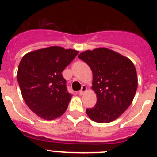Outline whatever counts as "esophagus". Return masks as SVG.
<instances>
[{
    "label": "esophagus",
    "instance_id": "34e87169",
    "mask_svg": "<svg viewBox=\"0 0 157 157\" xmlns=\"http://www.w3.org/2000/svg\"><path fill=\"white\" fill-rule=\"evenodd\" d=\"M87 91V87L85 85H83L82 86V89H81V90L79 91V94L80 95H83V94H85L86 92Z\"/></svg>",
    "mask_w": 157,
    "mask_h": 157
}]
</instances>
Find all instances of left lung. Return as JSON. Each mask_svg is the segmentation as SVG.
Returning a JSON list of instances; mask_svg holds the SVG:
<instances>
[{
    "instance_id": "left-lung-1",
    "label": "left lung",
    "mask_w": 157,
    "mask_h": 157,
    "mask_svg": "<svg viewBox=\"0 0 157 157\" xmlns=\"http://www.w3.org/2000/svg\"><path fill=\"white\" fill-rule=\"evenodd\" d=\"M78 58L90 67L91 89L97 103L86 113L93 121H114L132 103L138 88L135 67L129 58L108 48H97L81 52Z\"/></svg>"
}]
</instances>
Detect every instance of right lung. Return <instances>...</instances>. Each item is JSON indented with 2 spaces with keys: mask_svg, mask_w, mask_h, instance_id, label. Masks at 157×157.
Wrapping results in <instances>:
<instances>
[{
  "mask_svg": "<svg viewBox=\"0 0 157 157\" xmlns=\"http://www.w3.org/2000/svg\"><path fill=\"white\" fill-rule=\"evenodd\" d=\"M78 51L50 46L31 51L22 58L17 71L22 97L38 117L52 120L66 112L71 95L62 71Z\"/></svg>",
  "mask_w": 157,
  "mask_h": 157,
  "instance_id": "right-lung-1",
  "label": "right lung"
}]
</instances>
